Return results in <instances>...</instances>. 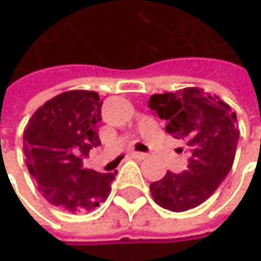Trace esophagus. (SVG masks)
Here are the masks:
<instances>
[{
  "label": "esophagus",
  "instance_id": "obj_1",
  "mask_svg": "<svg viewBox=\"0 0 261 261\" xmlns=\"http://www.w3.org/2000/svg\"><path fill=\"white\" fill-rule=\"evenodd\" d=\"M132 156L135 158V160H144V158H146V154H144V152H132Z\"/></svg>",
  "mask_w": 261,
  "mask_h": 261
}]
</instances>
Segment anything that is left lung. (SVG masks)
<instances>
[{"label": "left lung", "mask_w": 261, "mask_h": 261, "mask_svg": "<svg viewBox=\"0 0 261 261\" xmlns=\"http://www.w3.org/2000/svg\"><path fill=\"white\" fill-rule=\"evenodd\" d=\"M148 106L167 122L166 132L189 146L187 170L151 183L156 205L185 212L203 203L229 173L238 144L237 115L216 94L187 87L175 93L152 94Z\"/></svg>", "instance_id": "8db88e82"}]
</instances>
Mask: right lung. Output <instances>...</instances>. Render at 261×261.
<instances>
[{"mask_svg": "<svg viewBox=\"0 0 261 261\" xmlns=\"http://www.w3.org/2000/svg\"><path fill=\"white\" fill-rule=\"evenodd\" d=\"M101 105L95 91L71 90L55 95L29 119L23 151L29 173L45 199L71 214L93 211L110 195L115 173L83 167V156L100 144Z\"/></svg>", "mask_w": 261, "mask_h": 261, "instance_id": "1", "label": "right lung"}]
</instances>
